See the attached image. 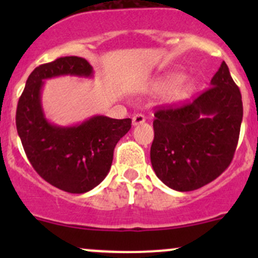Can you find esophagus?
<instances>
[{
  "label": "esophagus",
  "mask_w": 258,
  "mask_h": 258,
  "mask_svg": "<svg viewBox=\"0 0 258 258\" xmlns=\"http://www.w3.org/2000/svg\"><path fill=\"white\" fill-rule=\"evenodd\" d=\"M145 121H146V118H145V116L142 113H137V114H135L134 117H132V124H134V126H137V124L144 123Z\"/></svg>",
  "instance_id": "1"
}]
</instances>
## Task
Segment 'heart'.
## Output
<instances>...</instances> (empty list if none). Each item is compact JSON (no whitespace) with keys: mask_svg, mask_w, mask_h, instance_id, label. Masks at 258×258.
Here are the masks:
<instances>
[{"mask_svg":"<svg viewBox=\"0 0 258 258\" xmlns=\"http://www.w3.org/2000/svg\"><path fill=\"white\" fill-rule=\"evenodd\" d=\"M172 84L174 86L168 91V97L172 101H182L188 96V93L192 90V86L189 83L184 82L183 76L179 74L167 75V76H165L158 82V86H161V87H163V86H172Z\"/></svg>","mask_w":258,"mask_h":258,"instance_id":"obj_1","label":"heart"}]
</instances>
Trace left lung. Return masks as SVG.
<instances>
[{
  "label": "left lung",
  "instance_id": "left-lung-1",
  "mask_svg": "<svg viewBox=\"0 0 258 258\" xmlns=\"http://www.w3.org/2000/svg\"><path fill=\"white\" fill-rule=\"evenodd\" d=\"M242 116L241 92L223 61L192 102L156 111L150 153L156 176L179 192L217 178L232 161Z\"/></svg>",
  "mask_w": 258,
  "mask_h": 258
}]
</instances>
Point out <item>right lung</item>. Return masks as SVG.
<instances>
[{"label": "right lung", "mask_w": 258, "mask_h": 258, "mask_svg": "<svg viewBox=\"0 0 258 258\" xmlns=\"http://www.w3.org/2000/svg\"><path fill=\"white\" fill-rule=\"evenodd\" d=\"M59 76L92 79L93 69L77 56L36 67L18 100L17 132L28 161L41 177L62 191L85 194L110 172L114 146L130 131L132 121L96 114L72 126L49 122L41 93L46 80Z\"/></svg>", "instance_id": "add662e5"}]
</instances>
